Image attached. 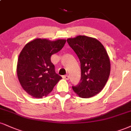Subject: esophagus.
Here are the masks:
<instances>
[{
  "mask_svg": "<svg viewBox=\"0 0 131 131\" xmlns=\"http://www.w3.org/2000/svg\"><path fill=\"white\" fill-rule=\"evenodd\" d=\"M63 78L64 79H66V80H68L69 78H70V76L68 75H63Z\"/></svg>",
  "mask_w": 131,
  "mask_h": 131,
  "instance_id": "1",
  "label": "esophagus"
}]
</instances>
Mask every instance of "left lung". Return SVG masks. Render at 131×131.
<instances>
[{
  "label": "left lung",
  "instance_id": "left-lung-1",
  "mask_svg": "<svg viewBox=\"0 0 131 131\" xmlns=\"http://www.w3.org/2000/svg\"><path fill=\"white\" fill-rule=\"evenodd\" d=\"M81 63V82L72 86L80 97L89 98L98 94L108 81L111 61L104 46L97 39L84 35L67 39Z\"/></svg>",
  "mask_w": 131,
  "mask_h": 131
}]
</instances>
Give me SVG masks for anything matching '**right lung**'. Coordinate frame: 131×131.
Returning <instances> with one entry per match:
<instances>
[{"instance_id": "obj_1", "label": "right lung", "mask_w": 131, "mask_h": 131, "mask_svg": "<svg viewBox=\"0 0 131 131\" xmlns=\"http://www.w3.org/2000/svg\"><path fill=\"white\" fill-rule=\"evenodd\" d=\"M67 41L36 38L27 43L17 63V75L23 89L35 98L48 96L61 77L55 71L52 55L60 51Z\"/></svg>"}]
</instances>
